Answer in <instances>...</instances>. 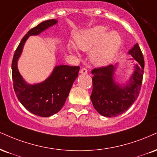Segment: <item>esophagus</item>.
<instances>
[{"instance_id": "1", "label": "esophagus", "mask_w": 157, "mask_h": 157, "mask_svg": "<svg viewBox=\"0 0 157 157\" xmlns=\"http://www.w3.org/2000/svg\"><path fill=\"white\" fill-rule=\"evenodd\" d=\"M80 74H83V75H86L87 73H88V70L86 69V68H82V69H81V70L80 71Z\"/></svg>"}]
</instances>
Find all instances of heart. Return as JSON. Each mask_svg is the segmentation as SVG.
<instances>
[{
	"instance_id": "obj_1",
	"label": "heart",
	"mask_w": 157,
	"mask_h": 157,
	"mask_svg": "<svg viewBox=\"0 0 157 157\" xmlns=\"http://www.w3.org/2000/svg\"><path fill=\"white\" fill-rule=\"evenodd\" d=\"M104 25H96L81 31L75 36V44L70 50L77 52L78 48L82 51H89L91 63L97 67H105L112 62L122 44V38L117 31H109Z\"/></svg>"
}]
</instances>
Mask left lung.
Wrapping results in <instances>:
<instances>
[{
    "mask_svg": "<svg viewBox=\"0 0 157 157\" xmlns=\"http://www.w3.org/2000/svg\"><path fill=\"white\" fill-rule=\"evenodd\" d=\"M131 55L133 72L125 82L116 81L119 66L95 69L91 71L93 77V91L90 99L96 110L101 116L109 118L116 117L125 112L138 97L142 84L144 58L137 43L128 51Z\"/></svg>",
    "mask_w": 157,
    "mask_h": 157,
    "instance_id": "left-lung-1",
    "label": "left lung"
}]
</instances>
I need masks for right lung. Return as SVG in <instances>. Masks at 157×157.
Instances as JSON below:
<instances>
[{"mask_svg": "<svg viewBox=\"0 0 157 157\" xmlns=\"http://www.w3.org/2000/svg\"><path fill=\"white\" fill-rule=\"evenodd\" d=\"M57 23L58 20L56 19L45 20L30 30L20 41L12 60V80L17 97L30 113L41 117L51 116L61 109L78 77L80 67L57 65L46 80L30 84L19 71L17 63L28 38L39 35Z\"/></svg>", "mask_w": 157, "mask_h": 157, "instance_id": "obj_1", "label": "right lung"}]
</instances>
